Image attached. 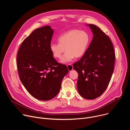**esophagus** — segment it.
<instances>
[{"mask_svg": "<svg viewBox=\"0 0 130 130\" xmlns=\"http://www.w3.org/2000/svg\"><path fill=\"white\" fill-rule=\"evenodd\" d=\"M67 68L68 69L69 71H71V70L73 69V66L71 64H68L67 65Z\"/></svg>", "mask_w": 130, "mask_h": 130, "instance_id": "1", "label": "esophagus"}]
</instances>
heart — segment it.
<instances>
[{
	"instance_id": "1",
	"label": "heart",
	"mask_w": 130,
	"mask_h": 130,
	"mask_svg": "<svg viewBox=\"0 0 130 130\" xmlns=\"http://www.w3.org/2000/svg\"><path fill=\"white\" fill-rule=\"evenodd\" d=\"M90 36L84 31L72 29L61 34L58 38L59 43H52L50 49L53 56L61 59L66 50L61 62L66 63L74 58L83 56L90 43Z\"/></svg>"
}]
</instances>
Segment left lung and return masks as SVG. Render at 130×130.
I'll return each mask as SVG.
<instances>
[{
  "instance_id": "obj_1",
  "label": "left lung",
  "mask_w": 130,
  "mask_h": 130,
  "mask_svg": "<svg viewBox=\"0 0 130 130\" xmlns=\"http://www.w3.org/2000/svg\"><path fill=\"white\" fill-rule=\"evenodd\" d=\"M88 26L93 38L83 56L73 66L78 73L80 95L92 100L100 96L108 86L114 69L115 53L109 37L96 25Z\"/></svg>"
}]
</instances>
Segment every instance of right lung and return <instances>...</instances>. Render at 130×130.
<instances>
[{
	"instance_id": "1",
	"label": "right lung",
	"mask_w": 130,
	"mask_h": 130,
	"mask_svg": "<svg viewBox=\"0 0 130 130\" xmlns=\"http://www.w3.org/2000/svg\"><path fill=\"white\" fill-rule=\"evenodd\" d=\"M53 33L50 26L35 29L24 40L17 56L22 83L31 96L43 101L57 95L69 71L66 65L53 57L50 49Z\"/></svg>"
}]
</instances>
